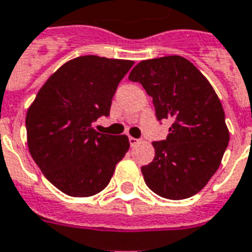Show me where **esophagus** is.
<instances>
[{"label":"esophagus","mask_w":252,"mask_h":252,"mask_svg":"<svg viewBox=\"0 0 252 252\" xmlns=\"http://www.w3.org/2000/svg\"><path fill=\"white\" fill-rule=\"evenodd\" d=\"M128 142H130V145H131V146H135L138 142H139V139H137V138H134V137H128Z\"/></svg>","instance_id":"esophagus-1"}]
</instances>
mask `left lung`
I'll return each instance as SVG.
<instances>
[{
  "label": "left lung",
  "instance_id": "1",
  "mask_svg": "<svg viewBox=\"0 0 252 252\" xmlns=\"http://www.w3.org/2000/svg\"><path fill=\"white\" fill-rule=\"evenodd\" d=\"M153 98L158 121L171 119L154 160L142 166L147 187L179 200L195 195L218 170L230 134L217 93L189 60L167 56L139 62L128 75Z\"/></svg>",
  "mask_w": 252,
  "mask_h": 252
}]
</instances>
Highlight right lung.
Segmentation results:
<instances>
[{"mask_svg": "<svg viewBox=\"0 0 252 252\" xmlns=\"http://www.w3.org/2000/svg\"><path fill=\"white\" fill-rule=\"evenodd\" d=\"M133 65L98 56L74 58L47 79L29 107L30 155L47 181L67 195L98 194L127 153L126 135L98 133L93 122L110 114L118 83Z\"/></svg>", "mask_w": 252, "mask_h": 252, "instance_id": "1", "label": "right lung"}]
</instances>
